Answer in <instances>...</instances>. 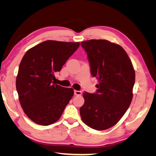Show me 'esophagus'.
Instances as JSON below:
<instances>
[{"instance_id":"1","label":"esophagus","mask_w":156,"mask_h":156,"mask_svg":"<svg viewBox=\"0 0 156 156\" xmlns=\"http://www.w3.org/2000/svg\"><path fill=\"white\" fill-rule=\"evenodd\" d=\"M74 94L76 96H80L82 94L81 91H78V90H74Z\"/></svg>"}]
</instances>
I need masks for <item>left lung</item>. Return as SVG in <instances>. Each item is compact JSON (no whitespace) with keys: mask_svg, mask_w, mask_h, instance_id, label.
<instances>
[{"mask_svg":"<svg viewBox=\"0 0 156 156\" xmlns=\"http://www.w3.org/2000/svg\"><path fill=\"white\" fill-rule=\"evenodd\" d=\"M81 44L98 84L96 94L83 93L84 103L80 108V115L88 127L105 130L116 125L131 104L135 69L127 53L119 44L106 40H90Z\"/></svg>","mask_w":156,"mask_h":156,"instance_id":"1","label":"left lung"}]
</instances>
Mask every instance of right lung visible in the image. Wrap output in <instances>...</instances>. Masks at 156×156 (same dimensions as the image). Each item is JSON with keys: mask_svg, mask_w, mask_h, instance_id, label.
<instances>
[{"mask_svg": "<svg viewBox=\"0 0 156 156\" xmlns=\"http://www.w3.org/2000/svg\"><path fill=\"white\" fill-rule=\"evenodd\" d=\"M80 45L79 42L47 40L28 50L21 61L16 89L23 111L34 123L49 126L59 120L73 96L72 88L55 84V73Z\"/></svg>", "mask_w": 156, "mask_h": 156, "instance_id": "right-lung-1", "label": "right lung"}]
</instances>
